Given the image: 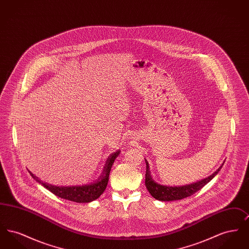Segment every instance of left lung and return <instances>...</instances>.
<instances>
[{
	"label": "left lung",
	"mask_w": 249,
	"mask_h": 249,
	"mask_svg": "<svg viewBox=\"0 0 249 249\" xmlns=\"http://www.w3.org/2000/svg\"><path fill=\"white\" fill-rule=\"evenodd\" d=\"M146 163V172H145V187L149 193L154 197L156 200L163 201H177V200H182L184 198L190 197L193 195L195 192L199 191L201 188H203L207 183H209L213 179L217 173L220 171L222 168V165L220 166L214 173H213L210 177L199 180L195 183L185 185V186H179V187H170V186H164L160 185L155 180L152 179L151 173L149 171V165L147 160H145Z\"/></svg>",
	"instance_id": "8db88e82"
}]
</instances>
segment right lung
I'll return each mask as SVG.
<instances>
[{
  "label": "right lung",
  "mask_w": 249,
  "mask_h": 249,
  "mask_svg": "<svg viewBox=\"0 0 249 249\" xmlns=\"http://www.w3.org/2000/svg\"><path fill=\"white\" fill-rule=\"evenodd\" d=\"M119 153L120 152L118 150L110 155L107 159L106 166L104 167L103 172L98 179H96L92 183L83 185V186H70V187L54 186L48 183H44L32 172L29 171V173L36 182L40 183L42 186H44L46 189H48L49 191H51L53 194H55L59 198H62L68 201H75V202H82V203L90 202L98 199L107 189L111 168Z\"/></svg>",
  "instance_id": "right-lung-1"
}]
</instances>
